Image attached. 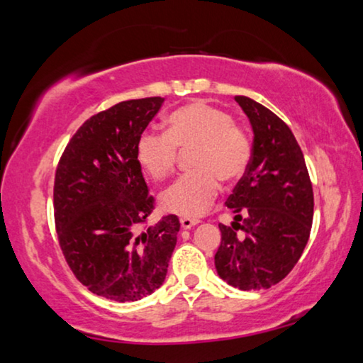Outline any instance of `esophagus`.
<instances>
[{"instance_id":"34e87169","label":"esophagus","mask_w":363,"mask_h":363,"mask_svg":"<svg viewBox=\"0 0 363 363\" xmlns=\"http://www.w3.org/2000/svg\"><path fill=\"white\" fill-rule=\"evenodd\" d=\"M199 223L197 218H181V227L184 228V230H189V228L196 227Z\"/></svg>"}]
</instances>
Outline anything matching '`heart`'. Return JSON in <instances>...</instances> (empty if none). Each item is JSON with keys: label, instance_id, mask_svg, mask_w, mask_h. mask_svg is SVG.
<instances>
[{"label": "heart", "instance_id": "obj_1", "mask_svg": "<svg viewBox=\"0 0 363 363\" xmlns=\"http://www.w3.org/2000/svg\"><path fill=\"white\" fill-rule=\"evenodd\" d=\"M177 147H196L191 161L194 171L161 192L160 206L184 218L201 217L217 197L218 179H238L250 161L247 133L233 123L228 111L203 101L172 111L167 133H143L136 143V160L152 179H164L176 164Z\"/></svg>", "mask_w": 363, "mask_h": 363}]
</instances>
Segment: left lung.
Wrapping results in <instances>:
<instances>
[{"instance_id": "1", "label": "left lung", "mask_w": 363, "mask_h": 363, "mask_svg": "<svg viewBox=\"0 0 363 363\" xmlns=\"http://www.w3.org/2000/svg\"><path fill=\"white\" fill-rule=\"evenodd\" d=\"M235 101L252 125L253 147L247 171L227 199L238 216L232 227L218 225L216 268L233 288L268 289L286 278L304 252L314 216L313 184L289 126L248 96Z\"/></svg>"}]
</instances>
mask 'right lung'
Listing matches in <instances>:
<instances>
[{
	"label": "right lung",
	"mask_w": 363,
	"mask_h": 363,
	"mask_svg": "<svg viewBox=\"0 0 363 363\" xmlns=\"http://www.w3.org/2000/svg\"><path fill=\"white\" fill-rule=\"evenodd\" d=\"M164 99L128 100L86 120L60 157L54 217L70 269L91 293L140 301L164 283L179 218L140 230L155 199L136 160V143Z\"/></svg>",
	"instance_id": "obj_1"
}]
</instances>
